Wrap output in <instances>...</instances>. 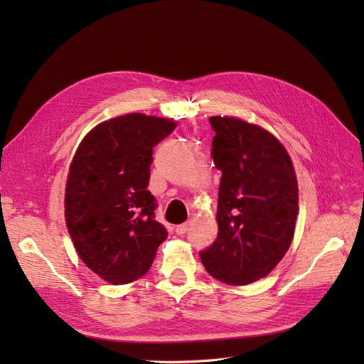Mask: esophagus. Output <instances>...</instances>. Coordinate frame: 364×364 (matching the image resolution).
I'll use <instances>...</instances> for the list:
<instances>
[{
	"instance_id": "esophagus-1",
	"label": "esophagus",
	"mask_w": 364,
	"mask_h": 364,
	"mask_svg": "<svg viewBox=\"0 0 364 364\" xmlns=\"http://www.w3.org/2000/svg\"><path fill=\"white\" fill-rule=\"evenodd\" d=\"M188 228H190V223H183V225H179V226H176V234L178 235H183L186 230H188Z\"/></svg>"
}]
</instances>
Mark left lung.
I'll use <instances>...</instances> for the list:
<instances>
[{"instance_id":"left-lung-1","label":"left lung","mask_w":364,"mask_h":364,"mask_svg":"<svg viewBox=\"0 0 364 364\" xmlns=\"http://www.w3.org/2000/svg\"><path fill=\"white\" fill-rule=\"evenodd\" d=\"M213 159L222 171L218 235L200 259L213 278L247 285L278 266L294 237L299 190L282 142L237 117H211Z\"/></svg>"}]
</instances>
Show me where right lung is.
I'll list each match as a JSON object with an SVG mask.
<instances>
[{
	"label": "right lung",
	"mask_w": 364,
	"mask_h": 364,
	"mask_svg": "<svg viewBox=\"0 0 364 364\" xmlns=\"http://www.w3.org/2000/svg\"><path fill=\"white\" fill-rule=\"evenodd\" d=\"M173 118L139 112L91 129L77 147L65 186V222L77 255L103 281L121 285L149 272L167 230L153 218L147 190L153 147Z\"/></svg>",
	"instance_id": "obj_1"
}]
</instances>
